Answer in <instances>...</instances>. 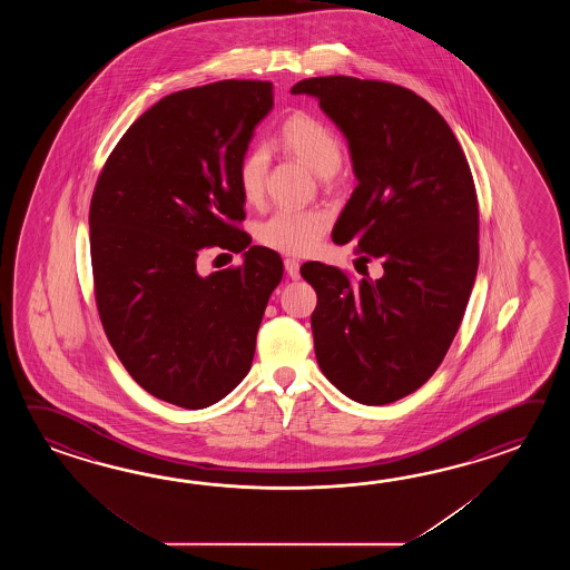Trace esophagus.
<instances>
[{"label": "esophagus", "mask_w": 570, "mask_h": 570, "mask_svg": "<svg viewBox=\"0 0 570 570\" xmlns=\"http://www.w3.org/2000/svg\"><path fill=\"white\" fill-rule=\"evenodd\" d=\"M283 265H285V271H287V275H289L291 279H299L302 277V273H299V261H295V258H285L283 261Z\"/></svg>", "instance_id": "esophagus-1"}]
</instances>
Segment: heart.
<instances>
[{
    "mask_svg": "<svg viewBox=\"0 0 570 570\" xmlns=\"http://www.w3.org/2000/svg\"><path fill=\"white\" fill-rule=\"evenodd\" d=\"M281 145L295 157L302 158L320 177H330L342 163V140L326 121L312 114L297 111L281 124ZM268 150L265 146H253L244 153L236 167V183L246 204H258L265 194L267 181ZM327 230L326 214L315 209H289L283 207L256 226V238L263 246L281 255L302 256L312 253Z\"/></svg>",
    "mask_w": 570,
    "mask_h": 570,
    "instance_id": "heart-1",
    "label": "heart"
}]
</instances>
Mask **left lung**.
I'll return each instance as SVG.
<instances>
[{"mask_svg": "<svg viewBox=\"0 0 570 570\" xmlns=\"http://www.w3.org/2000/svg\"><path fill=\"white\" fill-rule=\"evenodd\" d=\"M291 94L317 97L351 145L358 185L334 243H356L385 271L352 283L342 268L303 265L317 293L315 358L351 400L393 403L436 373L461 327L479 267L473 173L446 120L412 89L330 75Z\"/></svg>", "mask_w": 570, "mask_h": 570, "instance_id": "left-lung-1", "label": "left lung"}]
</instances>
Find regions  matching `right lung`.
<instances>
[{"instance_id": "obj_1", "label": "right lung", "mask_w": 570, "mask_h": 570, "mask_svg": "<svg viewBox=\"0 0 570 570\" xmlns=\"http://www.w3.org/2000/svg\"><path fill=\"white\" fill-rule=\"evenodd\" d=\"M273 108V83L228 79L163 97L109 153L89 206L94 291L111 348L140 387L185 410L226 397L250 371L283 277L248 246L238 160ZM206 247L247 248L240 268L196 275Z\"/></svg>"}]
</instances>
